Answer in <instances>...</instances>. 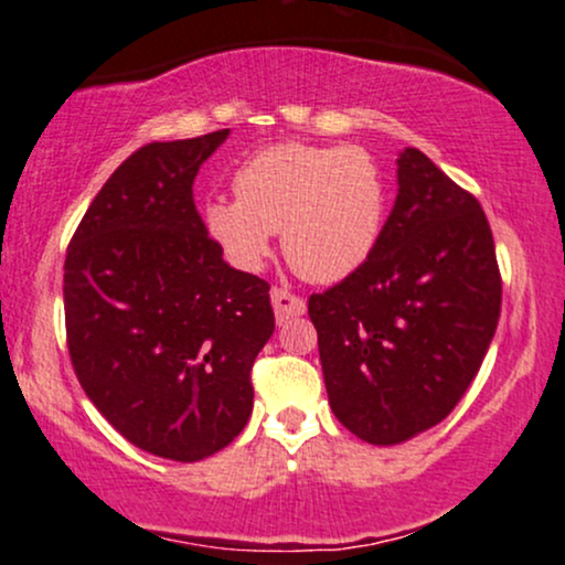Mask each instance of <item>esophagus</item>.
<instances>
[{"label":"esophagus","instance_id":"1","mask_svg":"<svg viewBox=\"0 0 565 565\" xmlns=\"http://www.w3.org/2000/svg\"><path fill=\"white\" fill-rule=\"evenodd\" d=\"M270 302H274V313L278 323H287L289 319H297V316L305 313L302 297L291 295L287 289H270Z\"/></svg>","mask_w":565,"mask_h":565}]
</instances>
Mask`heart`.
Masks as SVG:
<instances>
[{"instance_id": "heart-1", "label": "heart", "mask_w": 565, "mask_h": 565, "mask_svg": "<svg viewBox=\"0 0 565 565\" xmlns=\"http://www.w3.org/2000/svg\"><path fill=\"white\" fill-rule=\"evenodd\" d=\"M233 191L236 201H204L201 220L242 270H260L281 231L297 274L342 281L372 257L385 228V172L364 146H270L238 167Z\"/></svg>"}]
</instances>
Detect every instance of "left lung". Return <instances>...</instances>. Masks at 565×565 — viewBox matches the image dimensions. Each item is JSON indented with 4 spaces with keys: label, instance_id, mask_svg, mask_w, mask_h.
<instances>
[{
    "label": "left lung",
    "instance_id": "1",
    "mask_svg": "<svg viewBox=\"0 0 565 565\" xmlns=\"http://www.w3.org/2000/svg\"><path fill=\"white\" fill-rule=\"evenodd\" d=\"M377 249L310 295L308 316L334 417L374 446L430 430L459 404L494 340L502 278L481 204L417 148Z\"/></svg>",
    "mask_w": 565,
    "mask_h": 565
}]
</instances>
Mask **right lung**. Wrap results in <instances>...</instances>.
Returning a JSON list of instances; mask_svg holds the SVG:
<instances>
[{
  "label": "right lung",
  "instance_id": "obj_1",
  "mask_svg": "<svg viewBox=\"0 0 565 565\" xmlns=\"http://www.w3.org/2000/svg\"><path fill=\"white\" fill-rule=\"evenodd\" d=\"M228 135L135 151L89 204L63 274L84 393L129 444L174 462L244 430L252 364L276 329L270 287L223 260L193 204L199 167Z\"/></svg>",
  "mask_w": 565,
  "mask_h": 565
}]
</instances>
